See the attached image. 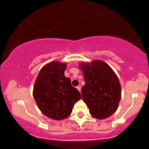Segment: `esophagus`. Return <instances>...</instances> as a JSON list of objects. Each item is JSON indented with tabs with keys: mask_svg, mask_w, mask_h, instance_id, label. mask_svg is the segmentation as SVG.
I'll return each instance as SVG.
<instances>
[{
	"mask_svg": "<svg viewBox=\"0 0 149 149\" xmlns=\"http://www.w3.org/2000/svg\"><path fill=\"white\" fill-rule=\"evenodd\" d=\"M76 88H77V90H78V91L80 92V91H81V87H80V85H78V86L76 87Z\"/></svg>",
	"mask_w": 149,
	"mask_h": 149,
	"instance_id": "34e87169",
	"label": "esophagus"
}]
</instances>
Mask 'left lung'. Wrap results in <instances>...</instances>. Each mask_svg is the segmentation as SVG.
<instances>
[{"label":"left lung","mask_w":149,"mask_h":149,"mask_svg":"<svg viewBox=\"0 0 149 149\" xmlns=\"http://www.w3.org/2000/svg\"><path fill=\"white\" fill-rule=\"evenodd\" d=\"M80 69L85 84L82 87V99L90 113L97 119H105L117 110L121 97V87L113 69L102 60L81 62Z\"/></svg>","instance_id":"left-lung-1"}]
</instances>
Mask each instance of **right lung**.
Masks as SVG:
<instances>
[{"label": "right lung", "mask_w": 149, "mask_h": 149, "mask_svg": "<svg viewBox=\"0 0 149 149\" xmlns=\"http://www.w3.org/2000/svg\"><path fill=\"white\" fill-rule=\"evenodd\" d=\"M66 63L53 61L39 71L33 86V97L43 114L60 120L69 117L75 103L80 100V92L64 76Z\"/></svg>", "instance_id": "obj_1"}]
</instances>
